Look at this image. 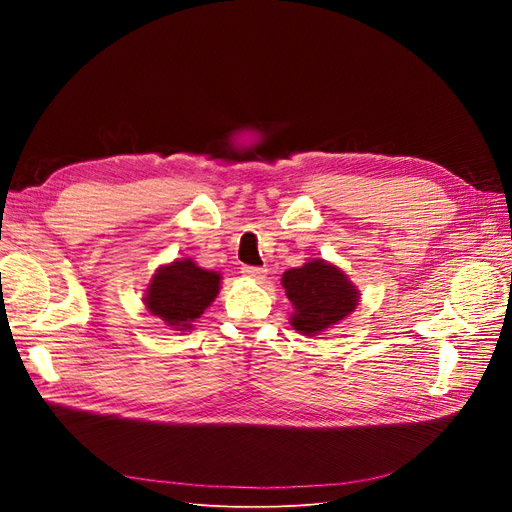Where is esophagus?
I'll list each match as a JSON object with an SVG mask.
<instances>
[{
	"label": "esophagus",
	"instance_id": "esophagus-1",
	"mask_svg": "<svg viewBox=\"0 0 512 512\" xmlns=\"http://www.w3.org/2000/svg\"><path fill=\"white\" fill-rule=\"evenodd\" d=\"M241 273L245 277H252V280H262L267 275V267H252V265H243Z\"/></svg>",
	"mask_w": 512,
	"mask_h": 512
}]
</instances>
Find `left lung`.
I'll return each mask as SVG.
<instances>
[{
  "label": "left lung",
  "instance_id": "8db88e82",
  "mask_svg": "<svg viewBox=\"0 0 512 512\" xmlns=\"http://www.w3.org/2000/svg\"><path fill=\"white\" fill-rule=\"evenodd\" d=\"M286 297L294 305L292 327L316 335L346 318L359 301V292L348 277L324 260H312L282 277Z\"/></svg>",
  "mask_w": 512,
  "mask_h": 512
}]
</instances>
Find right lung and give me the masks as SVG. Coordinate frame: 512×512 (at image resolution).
<instances>
[{
    "instance_id": "right-lung-1",
    "label": "right lung",
    "mask_w": 512,
    "mask_h": 512,
    "mask_svg": "<svg viewBox=\"0 0 512 512\" xmlns=\"http://www.w3.org/2000/svg\"><path fill=\"white\" fill-rule=\"evenodd\" d=\"M220 292V273L196 267L192 260H177L162 267L149 284L145 305L153 316L173 329H192V322Z\"/></svg>"
}]
</instances>
